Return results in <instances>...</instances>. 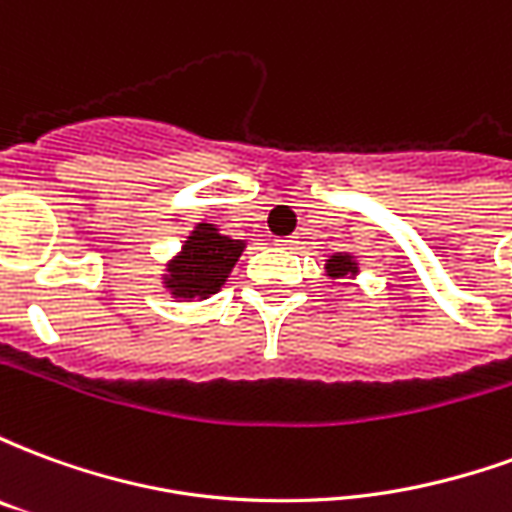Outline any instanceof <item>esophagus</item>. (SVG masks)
Here are the masks:
<instances>
[{
    "instance_id": "obj_1",
    "label": "esophagus",
    "mask_w": 512,
    "mask_h": 512,
    "mask_svg": "<svg viewBox=\"0 0 512 512\" xmlns=\"http://www.w3.org/2000/svg\"><path fill=\"white\" fill-rule=\"evenodd\" d=\"M296 235H288V238H277V246H282V249H296Z\"/></svg>"
}]
</instances>
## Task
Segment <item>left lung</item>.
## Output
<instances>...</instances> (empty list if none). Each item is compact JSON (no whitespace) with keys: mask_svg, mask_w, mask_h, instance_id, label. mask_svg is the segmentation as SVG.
<instances>
[{"mask_svg":"<svg viewBox=\"0 0 512 512\" xmlns=\"http://www.w3.org/2000/svg\"><path fill=\"white\" fill-rule=\"evenodd\" d=\"M323 271H326V277L332 279V285H337L343 279L359 277V260L351 252H332V255L326 257V263H323Z\"/></svg>","mask_w":512,"mask_h":512,"instance_id":"obj_1","label":"left lung"}]
</instances>
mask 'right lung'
I'll list each match as a JSON object with an SVG mask.
<instances>
[{"label": "right lung", "instance_id": "obj_1", "mask_svg": "<svg viewBox=\"0 0 512 512\" xmlns=\"http://www.w3.org/2000/svg\"><path fill=\"white\" fill-rule=\"evenodd\" d=\"M244 249L246 238L224 235L219 224L197 222L178 252L164 263L161 285L175 301L208 299L224 288Z\"/></svg>", "mask_w": 512, "mask_h": 512}]
</instances>
